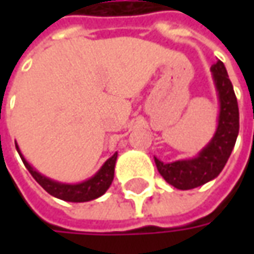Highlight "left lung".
Returning a JSON list of instances; mask_svg holds the SVG:
<instances>
[{
	"label": "left lung",
	"instance_id": "8db88e82",
	"mask_svg": "<svg viewBox=\"0 0 254 254\" xmlns=\"http://www.w3.org/2000/svg\"><path fill=\"white\" fill-rule=\"evenodd\" d=\"M210 70L219 99L218 128L213 138L195 158L170 164H164L158 158H154L162 178L178 190H192L216 178L229 160L239 134L238 99L226 67L218 61L212 64Z\"/></svg>",
	"mask_w": 254,
	"mask_h": 254
}]
</instances>
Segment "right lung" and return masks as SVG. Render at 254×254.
Wrapping results in <instances>:
<instances>
[{"instance_id":"obj_1","label":"right lung","mask_w":254,"mask_h":254,"mask_svg":"<svg viewBox=\"0 0 254 254\" xmlns=\"http://www.w3.org/2000/svg\"><path fill=\"white\" fill-rule=\"evenodd\" d=\"M16 151L19 154V157L22 158V162L25 164L26 170L31 172V175L34 177L35 181L44 188L48 193H51L55 198H59L62 200L67 202H87V200L96 199L99 196H102L106 190H109V187L112 185L113 178H114V167H116V160H117V152H114L107 161L103 164V167L97 171L92 178L79 182V184H62L58 181L51 180L48 177H45L42 174H39L38 171L34 170V167L26 161L24 155L21 154L18 145Z\"/></svg>"}]
</instances>
